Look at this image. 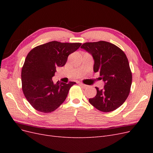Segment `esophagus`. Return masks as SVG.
Returning a JSON list of instances; mask_svg holds the SVG:
<instances>
[{"label": "esophagus", "instance_id": "obj_1", "mask_svg": "<svg viewBox=\"0 0 153 153\" xmlns=\"http://www.w3.org/2000/svg\"><path fill=\"white\" fill-rule=\"evenodd\" d=\"M79 85L80 86H82L83 88H87V85L84 84H83V83H79Z\"/></svg>", "mask_w": 153, "mask_h": 153}]
</instances>
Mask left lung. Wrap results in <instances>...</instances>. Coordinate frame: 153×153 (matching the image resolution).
Masks as SVG:
<instances>
[{
	"label": "left lung",
	"mask_w": 153,
	"mask_h": 153,
	"mask_svg": "<svg viewBox=\"0 0 153 153\" xmlns=\"http://www.w3.org/2000/svg\"><path fill=\"white\" fill-rule=\"evenodd\" d=\"M82 48L92 55L93 69L105 82L103 89L96 87L97 94L89 103L101 112H109L121 106L130 92L132 74L123 51L115 45L100 41L85 43Z\"/></svg>",
	"instance_id": "obj_1"
}]
</instances>
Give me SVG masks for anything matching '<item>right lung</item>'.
<instances>
[{
    "label": "right lung",
    "mask_w": 153,
    "mask_h": 153,
    "mask_svg": "<svg viewBox=\"0 0 153 153\" xmlns=\"http://www.w3.org/2000/svg\"><path fill=\"white\" fill-rule=\"evenodd\" d=\"M81 45L50 41L32 49L27 55L22 69V91L34 109L52 112L65 101L69 89L76 83L58 81L55 84L52 79L56 68L65 65L68 55Z\"/></svg>",
    "instance_id": "1"
}]
</instances>
